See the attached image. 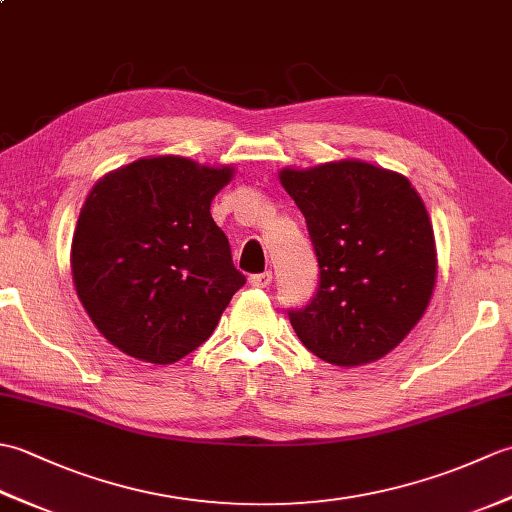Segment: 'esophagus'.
Masks as SVG:
<instances>
[{
  "mask_svg": "<svg viewBox=\"0 0 512 512\" xmlns=\"http://www.w3.org/2000/svg\"><path fill=\"white\" fill-rule=\"evenodd\" d=\"M270 284H273V273H270V270L250 277V286H253V288H268Z\"/></svg>",
  "mask_w": 512,
  "mask_h": 512,
  "instance_id": "esophagus-1",
  "label": "esophagus"
}]
</instances>
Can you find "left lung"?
Wrapping results in <instances>:
<instances>
[{
	"instance_id": "8db88e82",
	"label": "left lung",
	"mask_w": 512,
	"mask_h": 512,
	"mask_svg": "<svg viewBox=\"0 0 512 512\" xmlns=\"http://www.w3.org/2000/svg\"><path fill=\"white\" fill-rule=\"evenodd\" d=\"M279 182L319 262L317 295L288 310L292 328L325 363L378 361L422 319L436 286V239L418 191L363 160L281 169Z\"/></svg>"
}]
</instances>
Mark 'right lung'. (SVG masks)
Here are the masks:
<instances>
[{"mask_svg": "<svg viewBox=\"0 0 512 512\" xmlns=\"http://www.w3.org/2000/svg\"><path fill=\"white\" fill-rule=\"evenodd\" d=\"M233 167L140 158L107 173L72 237V279L107 341L138 361L169 365L213 334L246 284L211 200Z\"/></svg>", "mask_w": 512, "mask_h": 512, "instance_id": "right-lung-1", "label": "right lung"}]
</instances>
